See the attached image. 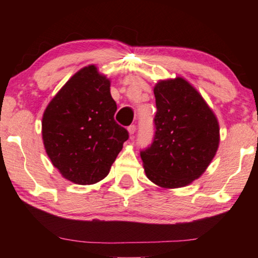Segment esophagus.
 Masks as SVG:
<instances>
[{"label":"esophagus","instance_id":"obj_1","mask_svg":"<svg viewBox=\"0 0 258 258\" xmlns=\"http://www.w3.org/2000/svg\"><path fill=\"white\" fill-rule=\"evenodd\" d=\"M128 132H129V134H130V135H134V134H135L136 133V125H130L129 126V128H128Z\"/></svg>","mask_w":258,"mask_h":258}]
</instances>
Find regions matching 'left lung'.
I'll use <instances>...</instances> for the list:
<instances>
[{
	"instance_id": "obj_1",
	"label": "left lung",
	"mask_w": 258,
	"mask_h": 258,
	"mask_svg": "<svg viewBox=\"0 0 258 258\" xmlns=\"http://www.w3.org/2000/svg\"><path fill=\"white\" fill-rule=\"evenodd\" d=\"M153 143L141 150L147 177L162 188H179L206 171L220 143L217 118L199 91L182 77L154 88Z\"/></svg>"
}]
</instances>
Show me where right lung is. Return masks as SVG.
<instances>
[{"label":"right lung","instance_id":"1","mask_svg":"<svg viewBox=\"0 0 258 258\" xmlns=\"http://www.w3.org/2000/svg\"><path fill=\"white\" fill-rule=\"evenodd\" d=\"M110 81L97 67L79 70L55 95L42 118V139L52 165L76 184H94L110 171L129 139L117 124Z\"/></svg>","mask_w":258,"mask_h":258}]
</instances>
